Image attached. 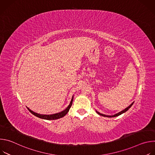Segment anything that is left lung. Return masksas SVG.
<instances>
[{"label": "left lung", "mask_w": 155, "mask_h": 155, "mask_svg": "<svg viewBox=\"0 0 155 155\" xmlns=\"http://www.w3.org/2000/svg\"><path fill=\"white\" fill-rule=\"evenodd\" d=\"M133 104H134V102H132L129 107H127L126 108H125L124 110H122L121 112H119V113H118V114H115V115H112V116H109V115H104V114H100L99 112H97L96 111V112L99 115H101V116H103V117H109V118H111V117H118V116H119V115H121V114H123V113H124V112H126V111H127V110L130 108V107L133 105Z\"/></svg>", "instance_id": "obj_1"}]
</instances>
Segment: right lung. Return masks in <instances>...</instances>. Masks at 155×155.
<instances>
[{
    "mask_svg": "<svg viewBox=\"0 0 155 155\" xmlns=\"http://www.w3.org/2000/svg\"><path fill=\"white\" fill-rule=\"evenodd\" d=\"M72 102H73V97L71 100V102L69 104V105L64 110H63V111L59 112V113H58V114H53V115H41V114H37V113H35L33 111H32L31 110H30L29 108H28V109L29 110V111L32 114H33L34 115L36 116L37 117H38L40 118H41V119H44V120H56V119H59V118H61L62 117H64L66 114H67L68 113V112L69 111V109L71 107L72 105Z\"/></svg>",
    "mask_w": 155,
    "mask_h": 155,
    "instance_id": "obj_1",
    "label": "right lung"
}]
</instances>
